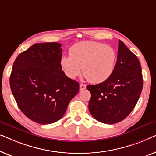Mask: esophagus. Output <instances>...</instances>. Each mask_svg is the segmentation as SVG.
I'll use <instances>...</instances> for the list:
<instances>
[{
	"instance_id": "obj_1",
	"label": "esophagus",
	"mask_w": 156,
	"mask_h": 156,
	"mask_svg": "<svg viewBox=\"0 0 156 156\" xmlns=\"http://www.w3.org/2000/svg\"><path fill=\"white\" fill-rule=\"evenodd\" d=\"M79 86H80V90H83L86 88V85L85 84H80Z\"/></svg>"
}]
</instances>
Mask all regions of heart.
Masks as SVG:
<instances>
[{
  "instance_id": "heart-1",
  "label": "heart",
  "mask_w": 156,
  "mask_h": 156,
  "mask_svg": "<svg viewBox=\"0 0 156 156\" xmlns=\"http://www.w3.org/2000/svg\"><path fill=\"white\" fill-rule=\"evenodd\" d=\"M117 61L114 48L94 41H80L69 49V56H62L61 66L66 76L74 79L83 74L90 83L100 84L112 76Z\"/></svg>"
}]
</instances>
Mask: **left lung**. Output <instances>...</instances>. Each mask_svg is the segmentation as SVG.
I'll return each instance as SVG.
<instances>
[{
	"label": "left lung",
	"mask_w": 156,
	"mask_h": 156,
	"mask_svg": "<svg viewBox=\"0 0 156 156\" xmlns=\"http://www.w3.org/2000/svg\"><path fill=\"white\" fill-rule=\"evenodd\" d=\"M143 88L141 68L137 56L119 40L117 64L112 76L104 83L88 85L89 111L105 124L124 120L136 105Z\"/></svg>",
	"instance_id": "8db88e82"
}]
</instances>
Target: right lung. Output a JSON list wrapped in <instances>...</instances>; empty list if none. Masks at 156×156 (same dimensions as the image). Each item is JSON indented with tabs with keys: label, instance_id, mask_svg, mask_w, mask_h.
I'll return each instance as SVG.
<instances>
[{
	"label": "right lung",
	"instance_id": "right-lung-1",
	"mask_svg": "<svg viewBox=\"0 0 156 156\" xmlns=\"http://www.w3.org/2000/svg\"><path fill=\"white\" fill-rule=\"evenodd\" d=\"M61 47L56 42L35 44L19 54L10 74L17 106L26 117L41 124L60 119L79 91V83L61 70Z\"/></svg>",
	"mask_w": 156,
	"mask_h": 156
}]
</instances>
